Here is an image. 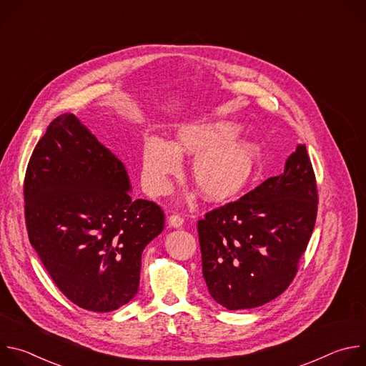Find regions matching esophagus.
<instances>
[{
	"mask_svg": "<svg viewBox=\"0 0 366 366\" xmlns=\"http://www.w3.org/2000/svg\"><path fill=\"white\" fill-rule=\"evenodd\" d=\"M168 223H169L171 227L179 229V227H182V224H184V219H182L181 216H178V214H172V216L168 217Z\"/></svg>",
	"mask_w": 366,
	"mask_h": 366,
	"instance_id": "esophagus-1",
	"label": "esophagus"
}]
</instances>
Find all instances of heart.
<instances>
[{
	"label": "heart",
	"mask_w": 366,
	"mask_h": 366,
	"mask_svg": "<svg viewBox=\"0 0 366 366\" xmlns=\"http://www.w3.org/2000/svg\"><path fill=\"white\" fill-rule=\"evenodd\" d=\"M239 127L230 122L191 123L178 129L175 142L146 134L140 144V177L154 197L171 188V178L181 169V154L197 156L192 179L208 202L234 199L250 181L260 161V147L236 140Z\"/></svg>",
	"instance_id": "obj_1"
}]
</instances>
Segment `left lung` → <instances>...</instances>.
Here are the masks:
<instances>
[{
    "mask_svg": "<svg viewBox=\"0 0 366 366\" xmlns=\"http://www.w3.org/2000/svg\"><path fill=\"white\" fill-rule=\"evenodd\" d=\"M317 185L305 144L284 174L198 222L202 277L227 310L264 305L294 280L317 216Z\"/></svg>",
    "mask_w": 366,
    "mask_h": 366,
    "instance_id": "1",
    "label": "left lung"
}]
</instances>
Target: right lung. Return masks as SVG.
Segmentation results:
<instances>
[{"mask_svg":"<svg viewBox=\"0 0 366 366\" xmlns=\"http://www.w3.org/2000/svg\"><path fill=\"white\" fill-rule=\"evenodd\" d=\"M123 162L71 113L51 122L24 178L29 239L56 287L107 312L139 290L142 252L165 226L162 208L132 199Z\"/></svg>","mask_w":366,"mask_h":366,"instance_id":"right-lung-1","label":"right lung"}]
</instances>
